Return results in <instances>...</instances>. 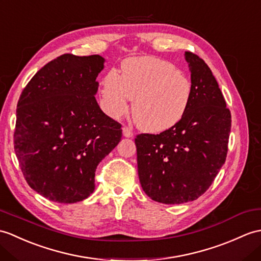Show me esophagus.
<instances>
[{"label":"esophagus","mask_w":261,"mask_h":261,"mask_svg":"<svg viewBox=\"0 0 261 261\" xmlns=\"http://www.w3.org/2000/svg\"><path fill=\"white\" fill-rule=\"evenodd\" d=\"M122 132H123V136L125 138H131L133 136V132L131 131L130 128H128V126H123L122 128Z\"/></svg>","instance_id":"34e87169"}]
</instances>
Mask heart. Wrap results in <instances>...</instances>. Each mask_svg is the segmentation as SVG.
<instances>
[{"label": "heart", "instance_id": "heart-1", "mask_svg": "<svg viewBox=\"0 0 261 261\" xmlns=\"http://www.w3.org/2000/svg\"><path fill=\"white\" fill-rule=\"evenodd\" d=\"M102 98L107 112L119 118L132 105L136 124L145 131L162 132L184 118L192 98V82L177 66L155 58L130 59L123 74L109 71Z\"/></svg>", "mask_w": 261, "mask_h": 261}]
</instances>
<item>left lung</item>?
<instances>
[{"mask_svg":"<svg viewBox=\"0 0 261 261\" xmlns=\"http://www.w3.org/2000/svg\"><path fill=\"white\" fill-rule=\"evenodd\" d=\"M192 98L184 118L159 135L135 139L139 180L154 201H193L209 189L226 161L231 113L213 72L201 58L187 51Z\"/></svg>","mask_w":261,"mask_h":261,"instance_id":"left-lung-1","label":"left lung"}]
</instances>
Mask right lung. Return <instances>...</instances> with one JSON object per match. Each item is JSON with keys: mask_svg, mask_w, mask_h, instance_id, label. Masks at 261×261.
Here are the masks:
<instances>
[{"mask_svg": "<svg viewBox=\"0 0 261 261\" xmlns=\"http://www.w3.org/2000/svg\"><path fill=\"white\" fill-rule=\"evenodd\" d=\"M105 59L66 53L40 69L17 102L14 151L28 185L58 203L94 191L101 160L117 147L121 124L95 100Z\"/></svg>", "mask_w": 261, "mask_h": 261, "instance_id": "obj_1", "label": "right lung"}]
</instances>
